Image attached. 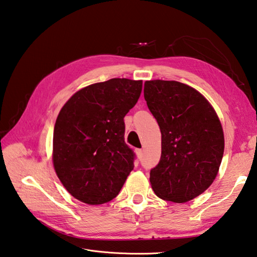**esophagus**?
<instances>
[{"instance_id": "1", "label": "esophagus", "mask_w": 257, "mask_h": 257, "mask_svg": "<svg viewBox=\"0 0 257 257\" xmlns=\"http://www.w3.org/2000/svg\"><path fill=\"white\" fill-rule=\"evenodd\" d=\"M142 152H143V151L141 149L136 150V153H137V155H138V157H139V159H141V157H142Z\"/></svg>"}]
</instances>
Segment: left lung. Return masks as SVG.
Returning a JSON list of instances; mask_svg holds the SVG:
<instances>
[{"label":"left lung","instance_id":"1","mask_svg":"<svg viewBox=\"0 0 257 257\" xmlns=\"http://www.w3.org/2000/svg\"><path fill=\"white\" fill-rule=\"evenodd\" d=\"M144 98L159 123L162 155L150 182L163 200L186 203L209 188L218 174L225 138L206 97L175 80L144 82Z\"/></svg>","mask_w":257,"mask_h":257}]
</instances>
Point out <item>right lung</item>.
Wrapping results in <instances>:
<instances>
[{
	"mask_svg": "<svg viewBox=\"0 0 257 257\" xmlns=\"http://www.w3.org/2000/svg\"><path fill=\"white\" fill-rule=\"evenodd\" d=\"M142 80L114 78L77 91L64 104L53 134V166L65 189L89 205L111 201L134 169L123 117L138 102Z\"/></svg>",
	"mask_w": 257,
	"mask_h": 257,
	"instance_id": "1",
	"label": "right lung"
}]
</instances>
